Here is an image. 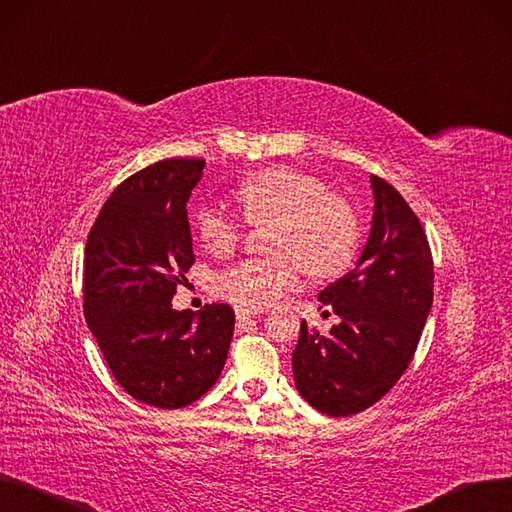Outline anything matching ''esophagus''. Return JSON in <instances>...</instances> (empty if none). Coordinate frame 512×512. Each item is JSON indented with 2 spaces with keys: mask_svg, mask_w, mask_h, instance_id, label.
<instances>
[{
  "mask_svg": "<svg viewBox=\"0 0 512 512\" xmlns=\"http://www.w3.org/2000/svg\"><path fill=\"white\" fill-rule=\"evenodd\" d=\"M260 313H262L260 309H250V306H237V309H235V315H237V319H239V321L258 317Z\"/></svg>",
  "mask_w": 512,
  "mask_h": 512,
  "instance_id": "obj_1",
  "label": "esophagus"
}]
</instances>
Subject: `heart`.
<instances>
[{
  "label": "heart",
  "mask_w": 512,
  "mask_h": 512,
  "mask_svg": "<svg viewBox=\"0 0 512 512\" xmlns=\"http://www.w3.org/2000/svg\"><path fill=\"white\" fill-rule=\"evenodd\" d=\"M237 199L250 222L275 220L269 258H245L216 277V290L239 306H269L294 292L309 273L336 277L359 248V218L342 195L296 168H271L241 182ZM195 229L212 254L231 252L241 218L222 201H208L195 212Z\"/></svg>",
  "instance_id": "obj_1"
}]
</instances>
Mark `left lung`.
Returning <instances> with one entry per match:
<instances>
[{"label":"left lung","mask_w":512,"mask_h":512,"mask_svg":"<svg viewBox=\"0 0 512 512\" xmlns=\"http://www.w3.org/2000/svg\"><path fill=\"white\" fill-rule=\"evenodd\" d=\"M372 233L353 271L319 294L340 317L330 334L300 323L292 355L300 395L327 416L380 401L414 359L433 306L435 267L426 233L401 193L372 174Z\"/></svg>","instance_id":"left-lung-1"}]
</instances>
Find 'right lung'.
I'll return each mask as SVG.
<instances>
[{
    "mask_svg": "<svg viewBox=\"0 0 512 512\" xmlns=\"http://www.w3.org/2000/svg\"><path fill=\"white\" fill-rule=\"evenodd\" d=\"M206 159L170 157L126 178L94 220L84 313L113 378L140 403L178 410L216 384L235 327L229 304L174 311L195 254L187 201Z\"/></svg>",
    "mask_w": 512,
    "mask_h": 512,
    "instance_id": "obj_1",
    "label": "right lung"
}]
</instances>
